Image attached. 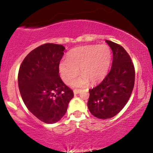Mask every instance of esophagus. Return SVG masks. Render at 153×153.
<instances>
[{"mask_svg":"<svg viewBox=\"0 0 153 153\" xmlns=\"http://www.w3.org/2000/svg\"><path fill=\"white\" fill-rule=\"evenodd\" d=\"M73 92H74L75 94H78V93L80 92V90H79V89H74V90H73Z\"/></svg>","mask_w":153,"mask_h":153,"instance_id":"esophagus-1","label":"esophagus"}]
</instances>
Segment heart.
Returning a JSON list of instances; mask_svg holds the SVG:
<instances>
[{
  "label": "heart",
  "instance_id": "heart-1",
  "mask_svg": "<svg viewBox=\"0 0 153 153\" xmlns=\"http://www.w3.org/2000/svg\"><path fill=\"white\" fill-rule=\"evenodd\" d=\"M111 59V51L106 45L76 47L68 52L66 60L59 63V74L63 81L69 84L78 76L80 70L83 78L73 82V85L81 86L88 81L96 83L106 77Z\"/></svg>",
  "mask_w": 153,
  "mask_h": 153
}]
</instances>
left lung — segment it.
I'll return each instance as SVG.
<instances>
[{
	"mask_svg": "<svg viewBox=\"0 0 153 153\" xmlns=\"http://www.w3.org/2000/svg\"><path fill=\"white\" fill-rule=\"evenodd\" d=\"M113 52L110 71L102 82L89 90L88 107L94 117L109 119L125 106L134 85L135 70L127 52L118 44L106 40Z\"/></svg>",
	"mask_w": 153,
	"mask_h": 153,
	"instance_id": "8db88e82",
	"label": "left lung"
}]
</instances>
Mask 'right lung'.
<instances>
[{
  "label": "right lung",
  "instance_id": "obj_1",
  "mask_svg": "<svg viewBox=\"0 0 153 153\" xmlns=\"http://www.w3.org/2000/svg\"><path fill=\"white\" fill-rule=\"evenodd\" d=\"M65 50L61 45L44 44L29 52L19 68L18 82L23 101L36 118L47 124L60 120L74 96L59 75Z\"/></svg>",
  "mask_w": 153,
  "mask_h": 153
}]
</instances>
